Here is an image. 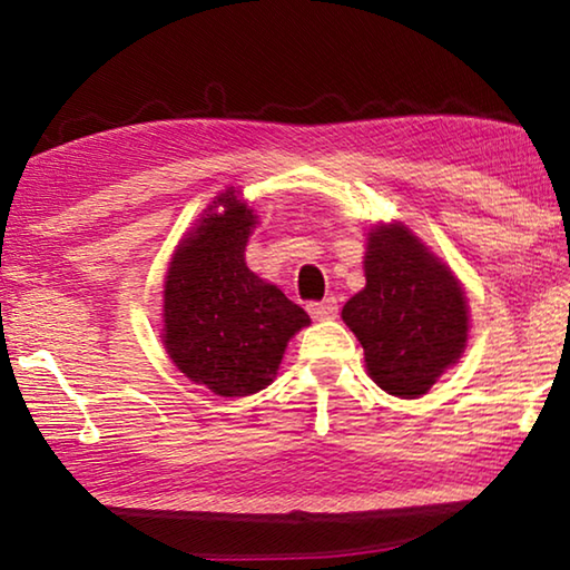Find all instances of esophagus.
I'll return each mask as SVG.
<instances>
[{
    "label": "esophagus",
    "instance_id": "obj_1",
    "mask_svg": "<svg viewBox=\"0 0 570 570\" xmlns=\"http://www.w3.org/2000/svg\"><path fill=\"white\" fill-rule=\"evenodd\" d=\"M308 314H312V320L316 322H324V320H334L336 312H340V304H336L334 296H326L322 302H312L306 304Z\"/></svg>",
    "mask_w": 570,
    "mask_h": 570
}]
</instances>
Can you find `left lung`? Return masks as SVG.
Listing matches in <instances>:
<instances>
[{"label": "left lung", "instance_id": "left-lung-1", "mask_svg": "<svg viewBox=\"0 0 570 570\" xmlns=\"http://www.w3.org/2000/svg\"><path fill=\"white\" fill-rule=\"evenodd\" d=\"M366 286L342 308L364 346L372 380L397 397H420L468 342V302L450 268L400 224L370 234Z\"/></svg>", "mask_w": 570, "mask_h": 570}]
</instances>
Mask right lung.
I'll return each instance as SVG.
<instances>
[{"label": "right lung", "mask_w": 570, "mask_h": 570, "mask_svg": "<svg viewBox=\"0 0 570 570\" xmlns=\"http://www.w3.org/2000/svg\"><path fill=\"white\" fill-rule=\"evenodd\" d=\"M218 206L224 214H208L173 256L163 344L188 380L220 397H246L274 380L308 314L246 266L254 210L234 190Z\"/></svg>", "instance_id": "right-lung-1"}]
</instances>
